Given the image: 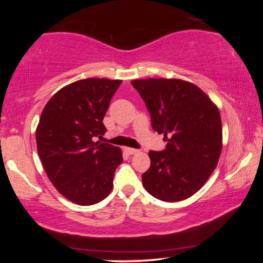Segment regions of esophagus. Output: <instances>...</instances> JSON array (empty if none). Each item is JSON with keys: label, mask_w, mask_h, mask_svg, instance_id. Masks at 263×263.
Wrapping results in <instances>:
<instances>
[{"label": "esophagus", "mask_w": 263, "mask_h": 263, "mask_svg": "<svg viewBox=\"0 0 263 263\" xmlns=\"http://www.w3.org/2000/svg\"><path fill=\"white\" fill-rule=\"evenodd\" d=\"M125 152H126L127 154H130V155H132V154H136V153H138V152H139V151H138V149H136V148L126 147V148H125Z\"/></svg>", "instance_id": "obj_1"}]
</instances>
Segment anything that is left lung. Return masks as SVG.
<instances>
[{"mask_svg":"<svg viewBox=\"0 0 263 263\" xmlns=\"http://www.w3.org/2000/svg\"><path fill=\"white\" fill-rule=\"evenodd\" d=\"M152 118L153 130L168 141L149 151L151 167L142 185L163 202H179L205 184L222 148L220 114L205 92L180 79L133 80Z\"/></svg>","mask_w":263,"mask_h":263,"instance_id":"1","label":"left lung"}]
</instances>
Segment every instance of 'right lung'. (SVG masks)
<instances>
[{
  "label": "right lung",
  "instance_id": "obj_1",
  "mask_svg": "<svg viewBox=\"0 0 263 263\" xmlns=\"http://www.w3.org/2000/svg\"><path fill=\"white\" fill-rule=\"evenodd\" d=\"M122 80L84 79L58 90L44 108L35 140L46 175L59 193L79 205L110 194L122 149L92 138L103 136V118Z\"/></svg>",
  "mask_w": 263,
  "mask_h": 263
}]
</instances>
